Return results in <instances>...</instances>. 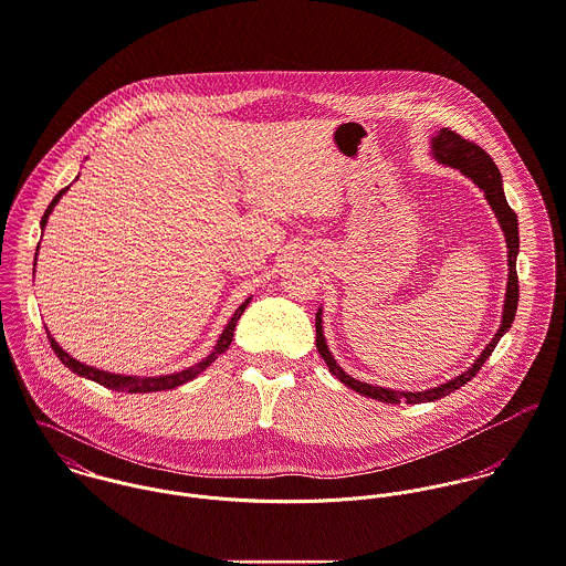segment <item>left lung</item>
Returning a JSON list of instances; mask_svg holds the SVG:
<instances>
[{
    "instance_id": "8db88e82",
    "label": "left lung",
    "mask_w": 566,
    "mask_h": 566,
    "mask_svg": "<svg viewBox=\"0 0 566 566\" xmlns=\"http://www.w3.org/2000/svg\"><path fill=\"white\" fill-rule=\"evenodd\" d=\"M431 155L438 164L449 166L459 170L463 177H468L485 197L488 206L492 208L499 226L503 229L505 235V244H507V286H505V302H503V315H501V326L496 331V335L492 340L483 347V352L474 358V363L461 371L459 376H454L451 380L424 389V391H400V389H389V387H378V385H369L363 380L352 378L347 371H343L337 358L333 356L326 337H324V311H317L315 317V328H317V349L322 354V358L326 360L328 369L333 371V376H337L343 385H347L349 389L358 391L360 396L387 402V405H420V402H436L444 396L452 394L454 389L463 387L468 380H472L476 376V371L481 369V365L485 363V358L494 352L496 343L501 337L512 328V322L516 317V306H518V275H516V255H518V217L514 214V210L507 206L505 192H503V179L501 172L496 168V164L492 161V157L479 148L472 142H465L461 135L452 133L449 128H440L433 137H431Z\"/></svg>"
}]
</instances>
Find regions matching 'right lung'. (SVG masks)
I'll use <instances>...</instances> for the list:
<instances>
[{"instance_id":"right-lung-1","label":"right lung","mask_w":566,"mask_h":566,"mask_svg":"<svg viewBox=\"0 0 566 566\" xmlns=\"http://www.w3.org/2000/svg\"><path fill=\"white\" fill-rule=\"evenodd\" d=\"M78 179V177H76ZM70 190V186L67 188H63L54 199H52V203L48 206V210H45V214H43V219H41V229H45L48 226V219H50V214H52V210L56 208V203L61 201V197L65 195ZM36 251H39V247H36ZM34 255H39V253H34ZM34 264H36V258H34ZM249 302H251V297H247L238 308H235V313H233V317L227 322L226 331L221 333V337L217 340V345H214V349L203 358V360H199L197 365H192V367H186V369H181V371H175V374H166V376H126V374H114V371H105V369H98V367H92V365H85V363H81V360H76L74 356H70L56 339L48 333V339H50V345H52V349H54V354L59 356V360L65 365V367H70L74 374H78V376H83V378H90V380H94V382H98V385H103V387H107V389H115V391H126V394H148V391H164V389H175V387H179V385H184V382H188V380H192V378H197L201 371H206L223 352H226L227 347H229V343L233 339V328H235V324H238V319H240V315L244 313V308L249 306ZM48 331V328H45Z\"/></svg>"}]
</instances>
